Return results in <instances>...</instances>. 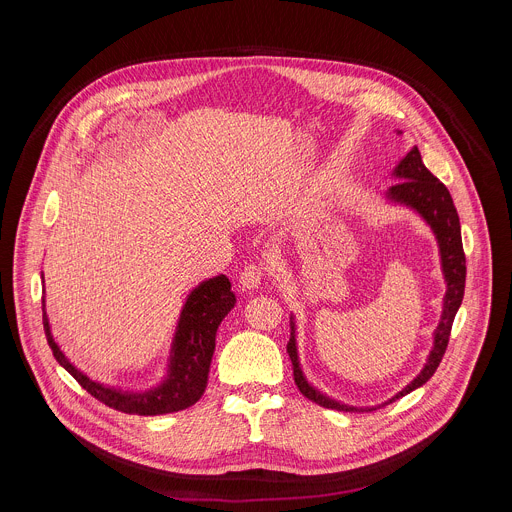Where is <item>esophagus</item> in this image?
<instances>
[{
	"mask_svg": "<svg viewBox=\"0 0 512 512\" xmlns=\"http://www.w3.org/2000/svg\"><path fill=\"white\" fill-rule=\"evenodd\" d=\"M263 275H265V273H263V267H261V265H245V269L241 271L239 281H241V285H243L245 289H255V287L261 285Z\"/></svg>",
	"mask_w": 512,
	"mask_h": 512,
	"instance_id": "34e87169",
	"label": "esophagus"
}]
</instances>
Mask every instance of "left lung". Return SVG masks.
Listing matches in <instances>:
<instances>
[{
    "instance_id": "left-lung-1",
    "label": "left lung",
    "mask_w": 512,
    "mask_h": 512,
    "mask_svg": "<svg viewBox=\"0 0 512 512\" xmlns=\"http://www.w3.org/2000/svg\"><path fill=\"white\" fill-rule=\"evenodd\" d=\"M395 176L403 178L395 186L389 188V198L403 202L411 208H415L425 221L431 225L437 243H440V253H442V265H444V275L448 281V291L444 298V314L442 322L435 330V340H433V350L427 358L425 369L419 373L411 385H407L401 393H397L395 399L405 397L407 393L415 391L423 383H427L433 373L440 367V362L446 354L448 342H450V332L452 324L456 318V312L462 304L464 298V287H466V255L462 247V233H460V218L458 210L454 206V200L450 196V190L446 188L444 182L437 180L421 162V154L417 148H413L397 166ZM294 322H291V334L287 342V354L291 358V367H294V381L300 389V393L310 399L312 403L326 407V409H336V411H358L356 407L340 405L322 393H318L314 387L308 385V381L302 375L300 362H298V352H296V336H294ZM391 399L389 403H393ZM371 411V409H369Z\"/></svg>"
}]
</instances>
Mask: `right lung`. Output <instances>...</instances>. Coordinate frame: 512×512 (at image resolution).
I'll use <instances>...</instances> for the list:
<instances>
[{"instance_id":"1","label":"right lung","mask_w":512,"mask_h":512,"mask_svg":"<svg viewBox=\"0 0 512 512\" xmlns=\"http://www.w3.org/2000/svg\"><path fill=\"white\" fill-rule=\"evenodd\" d=\"M233 306L235 294L231 291V281L225 275L202 281L192 291L178 322L174 354L170 360V375L158 389L148 393H123L119 389H109L91 381L64 358V354L60 352L50 334L46 314L44 332L48 346L52 348V354L60 362V367H64L72 377H75V381L91 397L121 413L164 415L188 409L202 397L208 381V369L214 352V336L218 324L223 322V318L233 310Z\"/></svg>"}]
</instances>
